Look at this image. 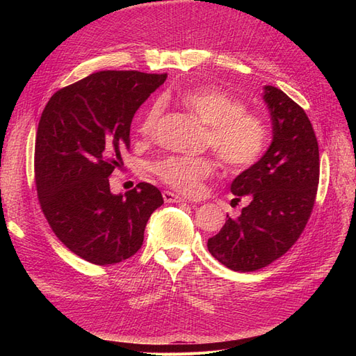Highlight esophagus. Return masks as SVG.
<instances>
[{
  "instance_id": "1",
  "label": "esophagus",
  "mask_w": 356,
  "mask_h": 356,
  "mask_svg": "<svg viewBox=\"0 0 356 356\" xmlns=\"http://www.w3.org/2000/svg\"><path fill=\"white\" fill-rule=\"evenodd\" d=\"M163 199H165V202L166 203H179V202H186V199L184 197H181V196H178V195H175V193H172V191H163Z\"/></svg>"
}]
</instances>
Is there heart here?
<instances>
[{
	"label": "heart",
	"mask_w": 356,
	"mask_h": 356,
	"mask_svg": "<svg viewBox=\"0 0 356 356\" xmlns=\"http://www.w3.org/2000/svg\"><path fill=\"white\" fill-rule=\"evenodd\" d=\"M177 101L207 124L204 144L218 156L230 172L251 168L261 157L267 144V129L260 117L245 111L236 96L212 86L182 90ZM163 113V102L153 101L139 115L136 132L148 143L156 136ZM215 161L209 156H163L149 165V170L166 186L184 195H199L203 181L212 175Z\"/></svg>",
	"instance_id": "1"
}]
</instances>
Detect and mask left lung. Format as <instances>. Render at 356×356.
Masks as SVG:
<instances>
[{"label":"left lung","mask_w":356,"mask_h":356,"mask_svg":"<svg viewBox=\"0 0 356 356\" xmlns=\"http://www.w3.org/2000/svg\"><path fill=\"white\" fill-rule=\"evenodd\" d=\"M273 139L263 157L232 182V202L250 204L208 241L213 258L234 272H254L282 257L303 233L319 182V148L305 110L264 86Z\"/></svg>","instance_id":"8db88e82"}]
</instances>
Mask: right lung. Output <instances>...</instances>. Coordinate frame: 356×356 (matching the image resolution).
Instances as JSON below:
<instances>
[{"instance_id": "obj_1", "label": "right lung", "mask_w": 356, "mask_h": 356, "mask_svg": "<svg viewBox=\"0 0 356 356\" xmlns=\"http://www.w3.org/2000/svg\"><path fill=\"white\" fill-rule=\"evenodd\" d=\"M166 74L99 71L58 90L41 114L35 184L51 230L83 260L108 266L135 255L152 213L163 204L157 187L139 182L113 195L108 177L123 165L135 113Z\"/></svg>"}]
</instances>
